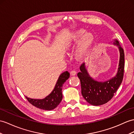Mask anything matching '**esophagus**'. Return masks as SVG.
Listing matches in <instances>:
<instances>
[{
	"label": "esophagus",
	"mask_w": 134,
	"mask_h": 134,
	"mask_svg": "<svg viewBox=\"0 0 134 134\" xmlns=\"http://www.w3.org/2000/svg\"><path fill=\"white\" fill-rule=\"evenodd\" d=\"M70 74L71 76H75V75L76 74V71H75L74 70H72L70 71Z\"/></svg>",
	"instance_id": "1"
}]
</instances>
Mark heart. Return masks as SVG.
I'll use <instances>...</instances> for the list:
<instances>
[{
  "instance_id": "b5f03b06",
  "label": "heart",
  "mask_w": 134,
  "mask_h": 134,
  "mask_svg": "<svg viewBox=\"0 0 134 134\" xmlns=\"http://www.w3.org/2000/svg\"><path fill=\"white\" fill-rule=\"evenodd\" d=\"M85 32V30L82 29L77 31L69 41V46L72 42H76L80 39L76 51V56L79 58L84 57L87 53L94 40V37L92 34Z\"/></svg>"
}]
</instances>
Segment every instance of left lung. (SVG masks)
<instances>
[{
  "label": "left lung",
  "mask_w": 134,
  "mask_h": 134,
  "mask_svg": "<svg viewBox=\"0 0 134 134\" xmlns=\"http://www.w3.org/2000/svg\"><path fill=\"white\" fill-rule=\"evenodd\" d=\"M114 44L118 47L120 52L119 68L115 77L106 82H97L89 76L85 64L81 65V71L77 74L81 82L82 95L85 99L92 105L99 106L109 102L122 82L125 69V53L118 40H114Z\"/></svg>",
  "instance_id": "1"
}]
</instances>
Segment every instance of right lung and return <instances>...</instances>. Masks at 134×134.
<instances>
[{"mask_svg": "<svg viewBox=\"0 0 134 134\" xmlns=\"http://www.w3.org/2000/svg\"><path fill=\"white\" fill-rule=\"evenodd\" d=\"M70 76V74L68 71L62 73L59 78L54 90L52 92L43 99H35L29 98L26 97V98L31 105L37 108L45 110H51L56 108L59 105L63 99L62 89L64 82Z\"/></svg>", "mask_w": 134, "mask_h": 134, "instance_id": "1", "label": "right lung"}]
</instances>
